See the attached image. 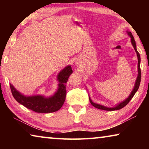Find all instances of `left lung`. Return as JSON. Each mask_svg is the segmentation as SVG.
<instances>
[{"label": "left lung", "mask_w": 149, "mask_h": 149, "mask_svg": "<svg viewBox=\"0 0 149 149\" xmlns=\"http://www.w3.org/2000/svg\"><path fill=\"white\" fill-rule=\"evenodd\" d=\"M127 33L128 35H129V36L131 37V41H132V44L133 45V48H134L136 53H137V58H138V68H138V75H137V79H136L134 88H133V91H132V93H131V94L130 95L129 97H128L127 99H126L125 100H123V102H120V104H118L117 106H116L115 107H112V108H108V107H104V106L96 104V103L93 102L92 101L90 97H89V101L91 102V104L94 107L97 108H99V109L104 110H108V111H113V110H116L121 109V108L124 107L125 106H126L128 104V103H129V102L131 100H132V99L133 97V96L135 95L136 92L137 91L139 87L140 83H141V68H140V62H141L140 54L137 51V48H136L135 41L134 37H133L132 33L130 31H127Z\"/></svg>", "instance_id": "8db88e82"}]
</instances>
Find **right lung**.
Instances as JSON below:
<instances>
[{"label":"right lung","mask_w":149,"mask_h":149,"mask_svg":"<svg viewBox=\"0 0 149 149\" xmlns=\"http://www.w3.org/2000/svg\"><path fill=\"white\" fill-rule=\"evenodd\" d=\"M71 65H68L60 72L57 76L58 88L57 91L50 97H45L41 95L27 97L20 93L10 84L12 95L17 102L28 109L37 113H51L60 110L64 104L66 96V84L70 75L72 74Z\"/></svg>","instance_id":"add662e5"}]
</instances>
